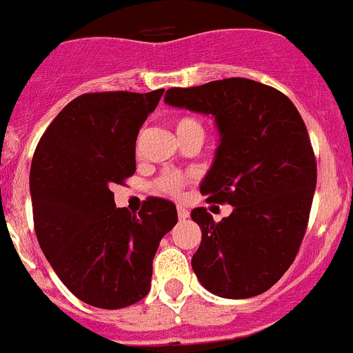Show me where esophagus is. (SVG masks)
I'll return each instance as SVG.
<instances>
[{
    "label": "esophagus",
    "mask_w": 353,
    "mask_h": 353,
    "mask_svg": "<svg viewBox=\"0 0 353 353\" xmlns=\"http://www.w3.org/2000/svg\"><path fill=\"white\" fill-rule=\"evenodd\" d=\"M176 212H179L180 219H188L189 218V210L185 209V207L179 205V207H176Z\"/></svg>",
    "instance_id": "obj_1"
}]
</instances>
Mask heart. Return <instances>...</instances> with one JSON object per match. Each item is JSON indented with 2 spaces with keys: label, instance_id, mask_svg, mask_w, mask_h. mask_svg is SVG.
I'll list each match as a JSON object with an SVG mask.
<instances>
[{
  "label": "heart",
  "instance_id": "1",
  "mask_svg": "<svg viewBox=\"0 0 353 353\" xmlns=\"http://www.w3.org/2000/svg\"><path fill=\"white\" fill-rule=\"evenodd\" d=\"M174 134H176V139H188V137H198V139L203 141V125L198 121L196 117L191 116H182L176 117L173 123ZM183 185H185V179L180 176V174H165L162 179H159L157 182V191L164 192V194H174V196H179L180 192H182Z\"/></svg>",
  "mask_w": 353,
  "mask_h": 353
}]
</instances>
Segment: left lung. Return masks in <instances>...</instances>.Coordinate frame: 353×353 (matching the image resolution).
Masks as SVG:
<instances>
[{"label":"left lung","mask_w":353,"mask_h":353,"mask_svg":"<svg viewBox=\"0 0 353 353\" xmlns=\"http://www.w3.org/2000/svg\"><path fill=\"white\" fill-rule=\"evenodd\" d=\"M164 101L214 117L219 144L200 191L232 205L219 223L192 209L201 228L192 270L216 296H257L288 271L305 234L316 189L305 123L288 96L248 78L173 87Z\"/></svg>","instance_id":"left-lung-1"}]
</instances>
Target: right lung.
Segmentation results:
<instances>
[{"instance_id":"obj_1","label":"right lung","mask_w":353,"mask_h":353,"mask_svg":"<svg viewBox=\"0 0 353 353\" xmlns=\"http://www.w3.org/2000/svg\"><path fill=\"white\" fill-rule=\"evenodd\" d=\"M164 89L92 92L60 110L30 170L42 254L82 302L121 309L150 291L159 243L179 221L173 201L148 198L139 216L114 203L112 183L135 171V141Z\"/></svg>"}]
</instances>
